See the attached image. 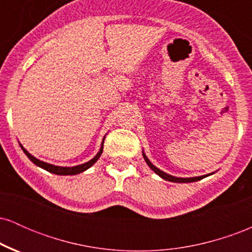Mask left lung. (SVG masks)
Instances as JSON below:
<instances>
[{
  "instance_id": "obj_1",
  "label": "left lung",
  "mask_w": 252,
  "mask_h": 252,
  "mask_svg": "<svg viewBox=\"0 0 252 252\" xmlns=\"http://www.w3.org/2000/svg\"><path fill=\"white\" fill-rule=\"evenodd\" d=\"M143 158H144V160H146L147 164H148L150 168L154 170L156 174L160 175L161 178L164 179V180H167V181H172V182H194V181L201 180V179H204L205 176H206V175H202V176H195V178H176V176L168 175V174H166V173H164V172H162V170L156 168L154 164L150 162L148 158H147V156L144 155V154H143Z\"/></svg>"
}]
</instances>
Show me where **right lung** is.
Returning a JSON list of instances; mask_svg holds the SVG:
<instances>
[{"label":"right lung","instance_id":"obj_1","mask_svg":"<svg viewBox=\"0 0 252 252\" xmlns=\"http://www.w3.org/2000/svg\"><path fill=\"white\" fill-rule=\"evenodd\" d=\"M103 143H104V141H103ZM103 143H102V147H100L99 153H98V154L94 156L92 160H90L89 162H86V163L79 164V166H74V167H59V166H53V164H50V163H46V162H43V161L37 160V158H34L33 155H31L30 153H28L27 150H26L24 147L21 146V144H20V146H21L24 153L28 156V158H30L32 162H33L34 164H36V166L41 167V168H43V169H46L47 172L53 173V174H57V175H76V174H79V173H82V172H84V170L90 168V167H91L92 164H94L98 160V158H99V156L102 155V152H103Z\"/></svg>","mask_w":252,"mask_h":252}]
</instances>
